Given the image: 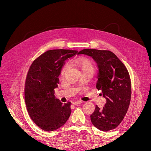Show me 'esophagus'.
Instances as JSON below:
<instances>
[{"label": "esophagus", "instance_id": "1", "mask_svg": "<svg viewBox=\"0 0 151 151\" xmlns=\"http://www.w3.org/2000/svg\"><path fill=\"white\" fill-rule=\"evenodd\" d=\"M82 103H83V101H74L72 102V104H75V105H77V104H81Z\"/></svg>", "mask_w": 151, "mask_h": 151}]
</instances>
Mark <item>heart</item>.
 <instances>
[{"label":"heart","instance_id":"heart-1","mask_svg":"<svg viewBox=\"0 0 151 151\" xmlns=\"http://www.w3.org/2000/svg\"><path fill=\"white\" fill-rule=\"evenodd\" d=\"M76 65L80 68L81 70L86 69V68L92 67L91 65V63L87 60H78L76 62ZM63 72V69L62 70V72Z\"/></svg>","mask_w":151,"mask_h":151}]
</instances>
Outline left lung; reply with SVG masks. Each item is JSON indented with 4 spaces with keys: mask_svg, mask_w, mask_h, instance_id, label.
<instances>
[{
    "mask_svg": "<svg viewBox=\"0 0 151 151\" xmlns=\"http://www.w3.org/2000/svg\"><path fill=\"white\" fill-rule=\"evenodd\" d=\"M91 57L98 68L96 88L101 90L106 103L100 109L97 105L90 116L93 125L102 131L115 129L123 120L131 99V82L127 68L109 50L84 49L78 55Z\"/></svg>",
    "mask_w": 151,
    "mask_h": 151,
    "instance_id": "1",
    "label": "left lung"
}]
</instances>
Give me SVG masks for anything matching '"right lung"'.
I'll return each mask as SVG.
<instances>
[{"mask_svg": "<svg viewBox=\"0 0 151 151\" xmlns=\"http://www.w3.org/2000/svg\"><path fill=\"white\" fill-rule=\"evenodd\" d=\"M77 50H51L41 55L29 67L26 76L24 98L29 115L45 131H53L66 123L71 113L70 102L63 104L54 96L58 76L65 61Z\"/></svg>", "mask_w": 151, "mask_h": 151, "instance_id": "obj_1", "label": "right lung"}]
</instances>
